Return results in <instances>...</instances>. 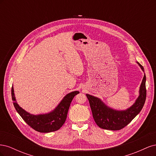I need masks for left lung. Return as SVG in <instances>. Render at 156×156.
Segmentation results:
<instances>
[{
    "instance_id": "obj_1",
    "label": "left lung",
    "mask_w": 156,
    "mask_h": 156,
    "mask_svg": "<svg viewBox=\"0 0 156 156\" xmlns=\"http://www.w3.org/2000/svg\"><path fill=\"white\" fill-rule=\"evenodd\" d=\"M144 72V68L136 62ZM93 118L96 124L104 129L120 130L129 124L142 109L146 100V75H144L139 91V96L134 103L124 110H117L108 106L100 98L87 94Z\"/></svg>"
}]
</instances>
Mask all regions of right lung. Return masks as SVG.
<instances>
[{"mask_svg": "<svg viewBox=\"0 0 156 156\" xmlns=\"http://www.w3.org/2000/svg\"><path fill=\"white\" fill-rule=\"evenodd\" d=\"M79 93V91H73L67 94L57 106L48 112L33 115L26 111L18 104L14 94L13 87L12 86V98L13 105L18 114L28 125L40 133H49L55 131L59 129L63 126L67 118L71 102L75 96Z\"/></svg>", "mask_w": 156, "mask_h": 156, "instance_id": "add662e5", "label": "right lung"}]
</instances>
